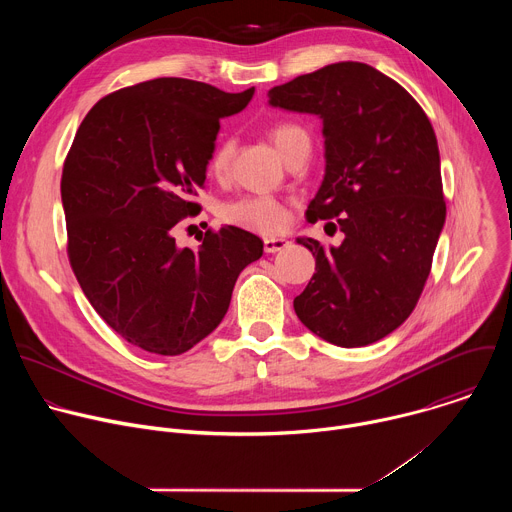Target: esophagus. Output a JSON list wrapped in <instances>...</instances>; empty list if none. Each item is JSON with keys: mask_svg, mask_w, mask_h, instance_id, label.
<instances>
[{"mask_svg": "<svg viewBox=\"0 0 512 512\" xmlns=\"http://www.w3.org/2000/svg\"><path fill=\"white\" fill-rule=\"evenodd\" d=\"M285 247H289V241H287V239H279V237H267V239H263V249H265V253H277V251H283Z\"/></svg>", "mask_w": 512, "mask_h": 512, "instance_id": "obj_1", "label": "esophagus"}]
</instances>
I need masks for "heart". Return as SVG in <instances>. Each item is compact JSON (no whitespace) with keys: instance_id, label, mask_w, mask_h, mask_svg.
<instances>
[{"instance_id":"obj_1","label":"heart","mask_w":512,"mask_h":512,"mask_svg":"<svg viewBox=\"0 0 512 512\" xmlns=\"http://www.w3.org/2000/svg\"><path fill=\"white\" fill-rule=\"evenodd\" d=\"M269 137L275 143L277 152L283 156V160H287L291 154H294V150L304 139H310L306 129H302L296 123H279L271 127ZM231 156H233V143L231 141L218 143L208 162L210 174L223 176L229 168ZM218 214H221L223 221L229 225L263 233V235H273L283 231L287 227V218H289L287 206L281 200L267 194H243L239 198H233L221 206Z\"/></svg>"}]
</instances>
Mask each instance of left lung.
Wrapping results in <instances>:
<instances>
[{"label":"left lung","mask_w":512,"mask_h":512,"mask_svg":"<svg viewBox=\"0 0 512 512\" xmlns=\"http://www.w3.org/2000/svg\"><path fill=\"white\" fill-rule=\"evenodd\" d=\"M269 105L322 119L326 174L306 218L344 233L338 247L298 239L316 273L294 310L326 342L373 344L413 312L446 223L433 127L399 83L362 62L273 87Z\"/></svg>","instance_id":"left-lung-1"}]
</instances>
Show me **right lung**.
Segmentation results:
<instances>
[{
	"instance_id": "1",
	"label": "right lung",
	"mask_w": 512,
	"mask_h": 512,
	"mask_svg": "<svg viewBox=\"0 0 512 512\" xmlns=\"http://www.w3.org/2000/svg\"><path fill=\"white\" fill-rule=\"evenodd\" d=\"M255 87L225 93L164 77L103 97L64 160L60 194L68 259L95 312L129 344L176 356L225 318L239 273L263 241L237 227L206 231L198 251L172 229L200 212L223 117Z\"/></svg>"
}]
</instances>
